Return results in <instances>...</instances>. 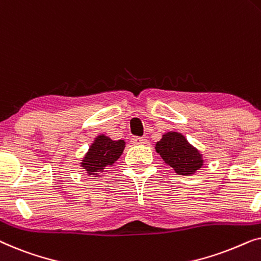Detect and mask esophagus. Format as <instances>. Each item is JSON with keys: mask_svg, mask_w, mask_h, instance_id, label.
I'll return each mask as SVG.
<instances>
[{"mask_svg": "<svg viewBox=\"0 0 261 261\" xmlns=\"http://www.w3.org/2000/svg\"><path fill=\"white\" fill-rule=\"evenodd\" d=\"M146 142H147V140L144 138H139V137L132 138V144H134V145H145Z\"/></svg>", "mask_w": 261, "mask_h": 261, "instance_id": "34e87169", "label": "esophagus"}]
</instances>
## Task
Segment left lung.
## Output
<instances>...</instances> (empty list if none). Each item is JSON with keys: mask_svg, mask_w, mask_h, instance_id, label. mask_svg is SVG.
<instances>
[{"mask_svg": "<svg viewBox=\"0 0 261 261\" xmlns=\"http://www.w3.org/2000/svg\"><path fill=\"white\" fill-rule=\"evenodd\" d=\"M155 152L159 153L166 165L180 176L195 174L204 165L202 152L178 132L164 133L162 139L155 142Z\"/></svg>", "mask_w": 261, "mask_h": 261, "instance_id": "obj_1", "label": "left lung"}]
</instances>
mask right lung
I'll return each mask as SVG.
<instances>
[{
	"label": "right lung",
	"instance_id": "add662e5",
	"mask_svg": "<svg viewBox=\"0 0 261 261\" xmlns=\"http://www.w3.org/2000/svg\"><path fill=\"white\" fill-rule=\"evenodd\" d=\"M124 147V140H113L106 134H98L82 158L80 167L88 176L101 177L103 172H107V167L113 166L119 160Z\"/></svg>",
	"mask_w": 261,
	"mask_h": 261
}]
</instances>
